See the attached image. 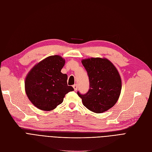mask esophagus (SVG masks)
Wrapping results in <instances>:
<instances>
[{
    "label": "esophagus",
    "instance_id": "1",
    "mask_svg": "<svg viewBox=\"0 0 152 152\" xmlns=\"http://www.w3.org/2000/svg\"><path fill=\"white\" fill-rule=\"evenodd\" d=\"M73 88H74L75 91H76L77 90V85H73Z\"/></svg>",
    "mask_w": 152,
    "mask_h": 152
}]
</instances>
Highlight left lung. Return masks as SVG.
Masks as SVG:
<instances>
[{
    "instance_id": "obj_1",
    "label": "left lung",
    "mask_w": 152,
    "mask_h": 152,
    "mask_svg": "<svg viewBox=\"0 0 152 152\" xmlns=\"http://www.w3.org/2000/svg\"><path fill=\"white\" fill-rule=\"evenodd\" d=\"M88 76L90 88L85 94H77L88 109L102 113L113 107L121 91V79L112 63L106 58H91L82 61Z\"/></svg>"
}]
</instances>
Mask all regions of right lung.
Wrapping results in <instances>:
<instances>
[{
	"label": "right lung",
	"mask_w": 152,
	"mask_h": 152,
	"mask_svg": "<svg viewBox=\"0 0 152 152\" xmlns=\"http://www.w3.org/2000/svg\"><path fill=\"white\" fill-rule=\"evenodd\" d=\"M65 60L52 56L39 62L28 73L25 80L26 95L39 109L51 110L62 104L64 97L74 90L67 86V76L61 72Z\"/></svg>",
	"instance_id": "right-lung-1"
}]
</instances>
